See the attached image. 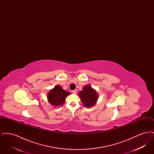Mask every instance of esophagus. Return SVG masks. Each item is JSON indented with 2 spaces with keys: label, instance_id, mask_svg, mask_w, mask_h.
Wrapping results in <instances>:
<instances>
[{
  "label": "esophagus",
  "instance_id": "34e87169",
  "mask_svg": "<svg viewBox=\"0 0 154 154\" xmlns=\"http://www.w3.org/2000/svg\"><path fill=\"white\" fill-rule=\"evenodd\" d=\"M72 93L74 94H77V91L76 90H73L72 91Z\"/></svg>",
  "mask_w": 154,
  "mask_h": 154
}]
</instances>
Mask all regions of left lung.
I'll use <instances>...</instances> for the list:
<instances>
[{
    "mask_svg": "<svg viewBox=\"0 0 154 154\" xmlns=\"http://www.w3.org/2000/svg\"><path fill=\"white\" fill-rule=\"evenodd\" d=\"M79 96L81 102L86 107H91L95 104L97 99V95L95 90L90 85H85L82 91L79 92Z\"/></svg>",
    "mask_w": 154,
    "mask_h": 154,
    "instance_id": "8db88e82",
    "label": "left lung"
}]
</instances>
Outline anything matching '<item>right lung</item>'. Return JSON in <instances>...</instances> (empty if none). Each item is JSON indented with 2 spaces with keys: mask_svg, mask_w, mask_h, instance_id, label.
<instances>
[{
  "mask_svg": "<svg viewBox=\"0 0 154 154\" xmlns=\"http://www.w3.org/2000/svg\"><path fill=\"white\" fill-rule=\"evenodd\" d=\"M70 94V92L63 90L60 86L57 85L49 92L48 100L52 105L59 106L65 102L66 96Z\"/></svg>",
  "mask_w": 154,
  "mask_h": 154,
  "instance_id": "add662e5",
  "label": "right lung"
}]
</instances>
